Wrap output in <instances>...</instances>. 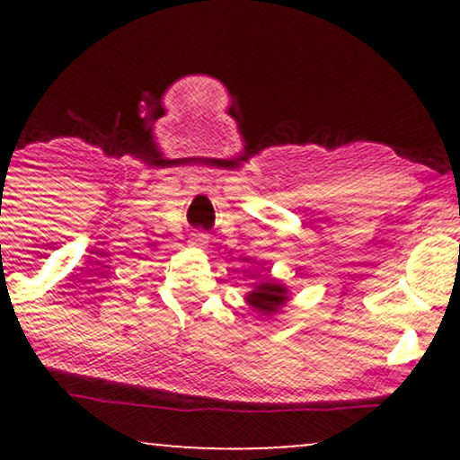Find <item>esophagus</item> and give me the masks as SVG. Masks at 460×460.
Segmentation results:
<instances>
[{
  "instance_id": "obj_1",
  "label": "esophagus",
  "mask_w": 460,
  "mask_h": 460,
  "mask_svg": "<svg viewBox=\"0 0 460 460\" xmlns=\"http://www.w3.org/2000/svg\"><path fill=\"white\" fill-rule=\"evenodd\" d=\"M192 244H205L207 243V234L205 232H194L192 238H190Z\"/></svg>"
}]
</instances>
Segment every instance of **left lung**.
I'll use <instances>...</instances> for the list:
<instances>
[{"instance_id": "1", "label": "left lung", "mask_w": 460, "mask_h": 460, "mask_svg": "<svg viewBox=\"0 0 460 460\" xmlns=\"http://www.w3.org/2000/svg\"><path fill=\"white\" fill-rule=\"evenodd\" d=\"M249 305H253L257 312L261 314H274L279 312L280 305L287 301V288L282 285H276L272 280H266L263 285L255 287V291L249 293Z\"/></svg>"}]
</instances>
